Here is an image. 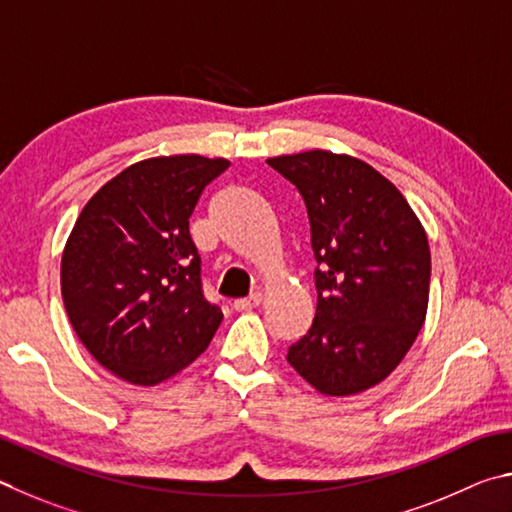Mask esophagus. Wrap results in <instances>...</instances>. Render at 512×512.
<instances>
[{
    "label": "esophagus",
    "instance_id": "34e87169",
    "mask_svg": "<svg viewBox=\"0 0 512 512\" xmlns=\"http://www.w3.org/2000/svg\"><path fill=\"white\" fill-rule=\"evenodd\" d=\"M261 301H263V294L261 292H254V294H249L247 299H236V301H233V310H238V312L254 310V308L261 306Z\"/></svg>",
    "mask_w": 512,
    "mask_h": 512
}]
</instances>
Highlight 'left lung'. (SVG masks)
<instances>
[{
  "mask_svg": "<svg viewBox=\"0 0 512 512\" xmlns=\"http://www.w3.org/2000/svg\"><path fill=\"white\" fill-rule=\"evenodd\" d=\"M267 164L306 202L317 261V315L288 362L324 396L371 389L425 324L432 256L423 224L387 177L355 157L310 150Z\"/></svg>",
  "mask_w": 512,
  "mask_h": 512,
  "instance_id": "obj_1",
  "label": "left lung"
}]
</instances>
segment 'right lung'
Wrapping results in <instances>:
<instances>
[{
  "instance_id": "right-lung-1",
  "label": "right lung",
  "mask_w": 512,
  "mask_h": 512,
  "mask_svg": "<svg viewBox=\"0 0 512 512\" xmlns=\"http://www.w3.org/2000/svg\"><path fill=\"white\" fill-rule=\"evenodd\" d=\"M227 168V159L200 155L139 161L110 179L71 229L60 265L65 310L94 360L125 382L173 378L220 326L188 218Z\"/></svg>"
}]
</instances>
